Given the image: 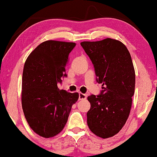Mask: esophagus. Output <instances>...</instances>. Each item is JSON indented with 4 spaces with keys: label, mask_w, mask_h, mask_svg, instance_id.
<instances>
[{
    "label": "esophagus",
    "mask_w": 157,
    "mask_h": 157,
    "mask_svg": "<svg viewBox=\"0 0 157 157\" xmlns=\"http://www.w3.org/2000/svg\"><path fill=\"white\" fill-rule=\"evenodd\" d=\"M87 98V95L86 94L80 93L79 94V100H85Z\"/></svg>",
    "instance_id": "1"
}]
</instances>
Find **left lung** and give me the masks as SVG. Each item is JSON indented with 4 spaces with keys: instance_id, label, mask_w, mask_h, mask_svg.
<instances>
[{
    "instance_id": "left-lung-1",
    "label": "left lung",
    "mask_w": 157,
    "mask_h": 157,
    "mask_svg": "<svg viewBox=\"0 0 157 157\" xmlns=\"http://www.w3.org/2000/svg\"><path fill=\"white\" fill-rule=\"evenodd\" d=\"M80 44L94 64L97 81L102 84L99 95L88 97L87 124L94 135L108 138L119 132L129 116L135 86L132 60L126 47L116 39Z\"/></svg>"
}]
</instances>
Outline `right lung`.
<instances>
[{
  "label": "right lung",
  "instance_id": "1",
  "mask_svg": "<svg viewBox=\"0 0 157 157\" xmlns=\"http://www.w3.org/2000/svg\"><path fill=\"white\" fill-rule=\"evenodd\" d=\"M76 44L55 40L44 41L28 56L22 82V107L33 131L50 138L59 134L67 124L78 93L58 88L67 77L69 56Z\"/></svg>",
  "mask_w": 157,
  "mask_h": 157
}]
</instances>
